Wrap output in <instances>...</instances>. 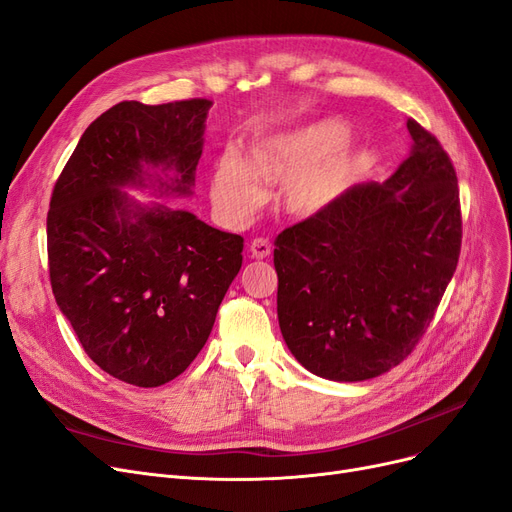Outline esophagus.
<instances>
[{
	"instance_id": "1",
	"label": "esophagus",
	"mask_w": 512,
	"mask_h": 512,
	"mask_svg": "<svg viewBox=\"0 0 512 512\" xmlns=\"http://www.w3.org/2000/svg\"><path fill=\"white\" fill-rule=\"evenodd\" d=\"M249 251H251V257H255V259H263V257H268V255L272 253V242H270V238L257 236V238H253V240H251V244H249Z\"/></svg>"
}]
</instances>
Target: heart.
Returning a JSON list of instances; mask_svg holds the SVG:
<instances>
[{
	"mask_svg": "<svg viewBox=\"0 0 512 512\" xmlns=\"http://www.w3.org/2000/svg\"><path fill=\"white\" fill-rule=\"evenodd\" d=\"M358 165L347 125L324 119L261 140L251 150V167L236 154L221 157L213 171V201L228 213L259 203L261 182H288L284 201L299 215L326 209L345 190Z\"/></svg>",
	"mask_w": 512,
	"mask_h": 512,
	"instance_id": "heart-1",
	"label": "heart"
}]
</instances>
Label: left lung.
Returning a JSON list of instances; mask_svg holds the SVG:
<instances>
[{
	"label": "left lung",
	"mask_w": 512,
	"mask_h": 512,
	"mask_svg": "<svg viewBox=\"0 0 512 512\" xmlns=\"http://www.w3.org/2000/svg\"><path fill=\"white\" fill-rule=\"evenodd\" d=\"M406 125L412 154L385 184L347 188L274 240L282 337L322 379L366 381L402 364L456 272V169L431 131Z\"/></svg>",
	"instance_id": "8db88e82"
}]
</instances>
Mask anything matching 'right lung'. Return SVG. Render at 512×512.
Listing matches in <instances>:
<instances>
[{
    "mask_svg": "<svg viewBox=\"0 0 512 512\" xmlns=\"http://www.w3.org/2000/svg\"><path fill=\"white\" fill-rule=\"evenodd\" d=\"M211 104H115L85 129L52 192L56 303L85 353L136 387L165 385L192 364L242 265V236L188 211L138 207L119 192L150 180L144 165H163L175 177L159 186L186 194Z\"/></svg>",
    "mask_w": 512,
    "mask_h": 512,
    "instance_id": "1",
    "label": "right lung"
}]
</instances>
